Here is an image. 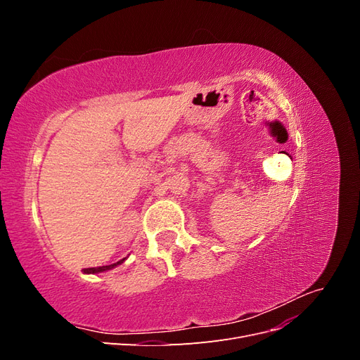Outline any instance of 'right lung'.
<instances>
[{"mask_svg":"<svg viewBox=\"0 0 360 360\" xmlns=\"http://www.w3.org/2000/svg\"><path fill=\"white\" fill-rule=\"evenodd\" d=\"M126 258H123V259H120V261H117V263H114V264H110V266H101V267H89V269H84L82 271L84 274H102V271H106V270H111V269H114V267H117L118 264H122L123 261H124Z\"/></svg>","mask_w":360,"mask_h":360,"instance_id":"1","label":"right lung"}]
</instances>
